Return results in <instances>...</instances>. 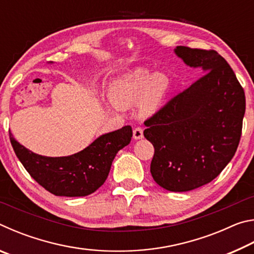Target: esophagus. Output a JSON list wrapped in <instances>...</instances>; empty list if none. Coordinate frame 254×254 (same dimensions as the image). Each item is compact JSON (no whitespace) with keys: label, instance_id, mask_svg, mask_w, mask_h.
Segmentation results:
<instances>
[{"label":"esophagus","instance_id":"1","mask_svg":"<svg viewBox=\"0 0 254 254\" xmlns=\"http://www.w3.org/2000/svg\"><path fill=\"white\" fill-rule=\"evenodd\" d=\"M142 137H143V130H142V127H136L133 128V139L139 140V139H142Z\"/></svg>","mask_w":254,"mask_h":254}]
</instances>
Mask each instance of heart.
I'll list each match as a JSON object with an SVG mask.
<instances>
[{"instance_id":"1","label":"heart","mask_w":254,"mask_h":254,"mask_svg":"<svg viewBox=\"0 0 254 254\" xmlns=\"http://www.w3.org/2000/svg\"><path fill=\"white\" fill-rule=\"evenodd\" d=\"M168 89V79L162 74H149L137 70L114 80L110 88V98L120 109L134 105L141 99L140 113L149 117L158 111Z\"/></svg>"}]
</instances>
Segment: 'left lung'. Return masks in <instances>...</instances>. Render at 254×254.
I'll return each mask as SVG.
<instances>
[{"label": "left lung", "instance_id": "left-lung-1", "mask_svg": "<svg viewBox=\"0 0 254 254\" xmlns=\"http://www.w3.org/2000/svg\"><path fill=\"white\" fill-rule=\"evenodd\" d=\"M176 54L205 74L144 121L154 148L150 166L159 186L188 191L217 177L236 152L246 94L233 69L215 50L178 46Z\"/></svg>", "mask_w": 254, "mask_h": 254}]
</instances>
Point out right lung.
Returning a JSON list of instances; mask_svg holds the SVG:
<instances>
[{"label": "right lung", "mask_w": 254, "mask_h": 254, "mask_svg": "<svg viewBox=\"0 0 254 254\" xmlns=\"http://www.w3.org/2000/svg\"><path fill=\"white\" fill-rule=\"evenodd\" d=\"M132 127L126 126L98 137L87 148L67 157L40 156L10 134L14 152L36 182L56 196L81 197L100 188L109 176L119 150L130 143Z\"/></svg>", "instance_id": "right-lung-1"}]
</instances>
